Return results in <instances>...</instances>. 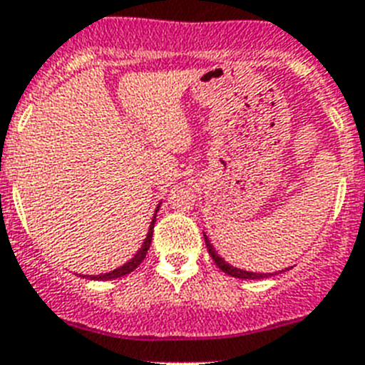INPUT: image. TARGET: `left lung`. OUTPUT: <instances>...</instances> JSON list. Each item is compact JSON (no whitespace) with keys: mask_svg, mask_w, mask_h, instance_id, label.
Here are the masks:
<instances>
[{"mask_svg":"<svg viewBox=\"0 0 365 365\" xmlns=\"http://www.w3.org/2000/svg\"><path fill=\"white\" fill-rule=\"evenodd\" d=\"M204 241H206L207 252H210V256L213 258V262L217 263V267H219L222 272H226V274H230V277L245 278V280H258V278L272 277V272H252V271H245V269H237L234 267V265H230V263H226L225 259L220 258L219 254H217V250L213 249V245H211L210 237H207L206 234H204ZM274 274H277V272H274Z\"/></svg>","mask_w":365,"mask_h":365,"instance_id":"8db88e82","label":"left lung"}]
</instances>
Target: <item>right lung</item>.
Returning a JSON list of instances; mask_svg holds the SVG:
<instances>
[{
	"label": "right lung",
	"mask_w": 365,
	"mask_h": 365,
	"mask_svg": "<svg viewBox=\"0 0 365 365\" xmlns=\"http://www.w3.org/2000/svg\"><path fill=\"white\" fill-rule=\"evenodd\" d=\"M159 210V206H158ZM158 210H155V213H158ZM154 225H155V215L154 219H152V222H150V228H148V234H146V240L143 241V247H140L139 250L135 252V256L130 259V262H125L124 265H120L118 269H115V271H109V272H103V274H88V280H113V278H120L124 277V274H130L131 271H135L137 267L140 265V262L145 259L146 252H148L150 245H152V234H154Z\"/></svg>",
	"instance_id": "1"
}]
</instances>
